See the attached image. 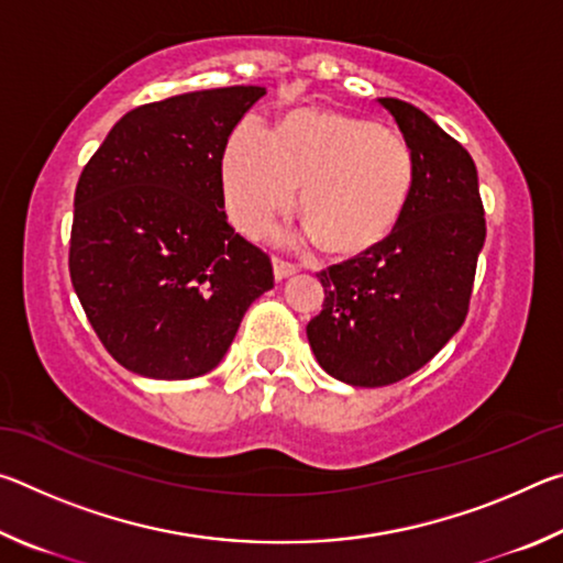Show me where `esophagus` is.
I'll return each instance as SVG.
<instances>
[{"instance_id":"34e87169","label":"esophagus","mask_w":563,"mask_h":563,"mask_svg":"<svg viewBox=\"0 0 563 563\" xmlns=\"http://www.w3.org/2000/svg\"><path fill=\"white\" fill-rule=\"evenodd\" d=\"M273 273H275V280H285V278H290V275L298 273V265L290 261H283V258H278V255H273Z\"/></svg>"}]
</instances>
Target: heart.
Here are the masks:
<instances>
[{
  "label": "heart",
  "mask_w": 563,
  "mask_h": 563,
  "mask_svg": "<svg viewBox=\"0 0 563 563\" xmlns=\"http://www.w3.org/2000/svg\"><path fill=\"white\" fill-rule=\"evenodd\" d=\"M223 196L241 231L261 235L290 211L335 255L365 253L395 231L415 186V154L399 133L328 109H300L265 131L247 119L228 139Z\"/></svg>",
  "instance_id": "1"
}]
</instances>
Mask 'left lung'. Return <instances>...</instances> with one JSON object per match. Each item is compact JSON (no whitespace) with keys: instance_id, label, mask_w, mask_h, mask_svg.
Instances as JSON below:
<instances>
[{"instance_id":"left-lung-1","label":"left lung","mask_w":563,"mask_h":563,"mask_svg":"<svg viewBox=\"0 0 563 563\" xmlns=\"http://www.w3.org/2000/svg\"><path fill=\"white\" fill-rule=\"evenodd\" d=\"M415 154V186L383 243L320 271L325 288L308 340L320 367L352 387H385L424 367L470 310L487 238L466 148L399 99H377Z\"/></svg>"}]
</instances>
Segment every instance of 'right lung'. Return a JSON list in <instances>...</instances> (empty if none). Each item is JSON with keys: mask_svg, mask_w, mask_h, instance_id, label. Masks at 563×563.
Listing matches in <instances>:
<instances>
[{"mask_svg": "<svg viewBox=\"0 0 563 563\" xmlns=\"http://www.w3.org/2000/svg\"><path fill=\"white\" fill-rule=\"evenodd\" d=\"M263 87L190 91L129 111L74 194L71 285L109 355L131 373H211L273 265L223 211V154Z\"/></svg>", "mask_w": 563, "mask_h": 563, "instance_id": "obj_1", "label": "right lung"}]
</instances>
